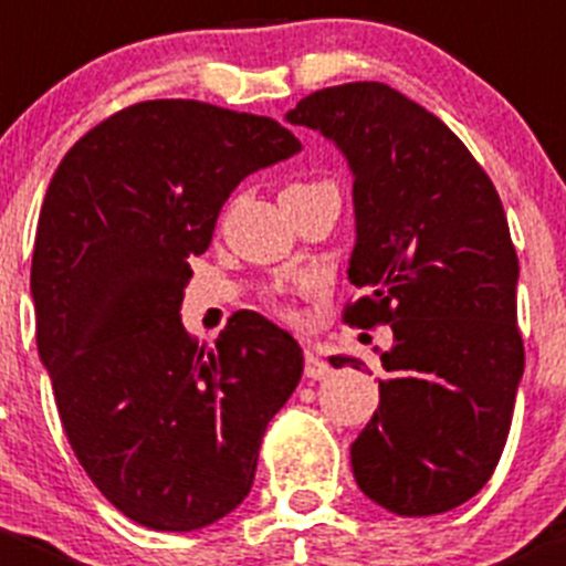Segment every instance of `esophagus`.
<instances>
[{"label":"esophagus","instance_id":"1","mask_svg":"<svg viewBox=\"0 0 566 566\" xmlns=\"http://www.w3.org/2000/svg\"><path fill=\"white\" fill-rule=\"evenodd\" d=\"M328 373H331L328 364H325L319 356H315V353L306 350V356H304V375H306V378H310V380H323Z\"/></svg>","mask_w":566,"mask_h":566}]
</instances>
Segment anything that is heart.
<instances>
[{
	"label": "heart",
	"instance_id": "heart-1",
	"mask_svg": "<svg viewBox=\"0 0 566 566\" xmlns=\"http://www.w3.org/2000/svg\"><path fill=\"white\" fill-rule=\"evenodd\" d=\"M295 186H310V182H295ZM290 188H293V186H290ZM273 310L282 312V315H287V317H293V310H290V306L284 304L282 298H273Z\"/></svg>",
	"mask_w": 566,
	"mask_h": 566
}]
</instances>
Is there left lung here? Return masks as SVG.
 Instances as JSON below:
<instances>
[{"instance_id": "8db88e82", "label": "left lung", "mask_w": 566, "mask_h": 566, "mask_svg": "<svg viewBox=\"0 0 566 566\" xmlns=\"http://www.w3.org/2000/svg\"><path fill=\"white\" fill-rule=\"evenodd\" d=\"M287 123L334 142L356 177L347 276L361 298L342 319L394 331L380 405L350 447L356 482L394 515H441L493 476L526 361L504 205L458 136L389 84L317 90Z\"/></svg>"}]
</instances>
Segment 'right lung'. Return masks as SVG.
<instances>
[{
  "label": "right lung",
  "instance_id": "right-lung-1",
  "mask_svg": "<svg viewBox=\"0 0 566 566\" xmlns=\"http://www.w3.org/2000/svg\"><path fill=\"white\" fill-rule=\"evenodd\" d=\"M301 142L276 119L145 101L82 136L45 191L32 254L38 353L95 488L134 523L193 531L249 495L304 353L256 312L216 347L182 328L188 256L243 177Z\"/></svg>",
  "mask_w": 566,
  "mask_h": 566
}]
</instances>
